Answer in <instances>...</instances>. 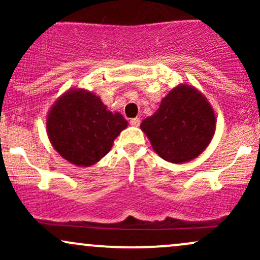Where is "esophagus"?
Instances as JSON below:
<instances>
[{"label": "esophagus", "instance_id": "obj_1", "mask_svg": "<svg viewBox=\"0 0 260 260\" xmlns=\"http://www.w3.org/2000/svg\"><path fill=\"white\" fill-rule=\"evenodd\" d=\"M129 123L132 124V126H134V127H138L139 126V123H140V120L138 117H136V118H132V120L129 121Z\"/></svg>", "mask_w": 260, "mask_h": 260}]
</instances>
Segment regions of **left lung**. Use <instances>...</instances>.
<instances>
[{"instance_id": "1", "label": "left lung", "mask_w": 260, "mask_h": 260, "mask_svg": "<svg viewBox=\"0 0 260 260\" xmlns=\"http://www.w3.org/2000/svg\"><path fill=\"white\" fill-rule=\"evenodd\" d=\"M216 118L207 98L193 85L180 84L161 100L159 109L140 123L155 153L172 164L196 159L215 133Z\"/></svg>"}]
</instances>
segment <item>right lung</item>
Instances as JSON below:
<instances>
[{"instance_id": "right-lung-1", "label": "right lung", "mask_w": 260, "mask_h": 260, "mask_svg": "<svg viewBox=\"0 0 260 260\" xmlns=\"http://www.w3.org/2000/svg\"><path fill=\"white\" fill-rule=\"evenodd\" d=\"M120 112L107 110L99 96L85 89H68L51 106L46 131L53 149L76 166L94 165L111 150L127 127Z\"/></svg>"}]
</instances>
